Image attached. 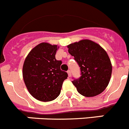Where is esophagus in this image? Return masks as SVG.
<instances>
[{
	"instance_id": "obj_1",
	"label": "esophagus",
	"mask_w": 129,
	"mask_h": 129,
	"mask_svg": "<svg viewBox=\"0 0 129 129\" xmlns=\"http://www.w3.org/2000/svg\"><path fill=\"white\" fill-rule=\"evenodd\" d=\"M67 73H68V76H69V77H71V71H70V70H68V71H67Z\"/></svg>"
}]
</instances>
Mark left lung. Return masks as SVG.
Returning <instances> with one entry per match:
<instances>
[{"label": "left lung", "instance_id": "1", "mask_svg": "<svg viewBox=\"0 0 129 129\" xmlns=\"http://www.w3.org/2000/svg\"><path fill=\"white\" fill-rule=\"evenodd\" d=\"M81 69V76L72 82L77 92L85 97H94L105 90L112 74L111 61L100 44L89 39L67 46Z\"/></svg>", "mask_w": 129, "mask_h": 129}]
</instances>
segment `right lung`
I'll return each instance as SVG.
<instances>
[{
    "label": "right lung",
    "mask_w": 129,
    "mask_h": 129,
    "mask_svg": "<svg viewBox=\"0 0 129 129\" xmlns=\"http://www.w3.org/2000/svg\"><path fill=\"white\" fill-rule=\"evenodd\" d=\"M57 45L41 43L29 52L24 62L22 76L28 92L41 101H51L61 93L62 83L68 77L61 70V61L55 59Z\"/></svg>",
    "instance_id": "right-lung-1"
}]
</instances>
